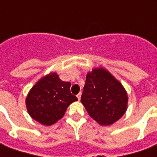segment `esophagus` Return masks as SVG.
<instances>
[{
  "mask_svg": "<svg viewBox=\"0 0 157 157\" xmlns=\"http://www.w3.org/2000/svg\"><path fill=\"white\" fill-rule=\"evenodd\" d=\"M76 97H77V98H78L79 101H80V99H81V97H82V93L80 92L79 94H77V96H76Z\"/></svg>",
  "mask_w": 157,
  "mask_h": 157,
  "instance_id": "1",
  "label": "esophagus"
}]
</instances>
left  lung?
<instances>
[{
	"label": "left lung",
	"mask_w": 157,
	"mask_h": 157,
	"mask_svg": "<svg viewBox=\"0 0 157 157\" xmlns=\"http://www.w3.org/2000/svg\"><path fill=\"white\" fill-rule=\"evenodd\" d=\"M81 102L94 120L101 125H110L124 114L128 96L110 72L96 68L86 75Z\"/></svg>",
	"instance_id": "1"
}]
</instances>
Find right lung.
<instances>
[{"label": "right lung", "mask_w": 157, "mask_h": 157, "mask_svg": "<svg viewBox=\"0 0 157 157\" xmlns=\"http://www.w3.org/2000/svg\"><path fill=\"white\" fill-rule=\"evenodd\" d=\"M71 83L56 73L44 76L29 91L26 106L29 115L44 125H52L63 118L68 106L78 99L71 93Z\"/></svg>", "instance_id": "right-lung-1"}]
</instances>
